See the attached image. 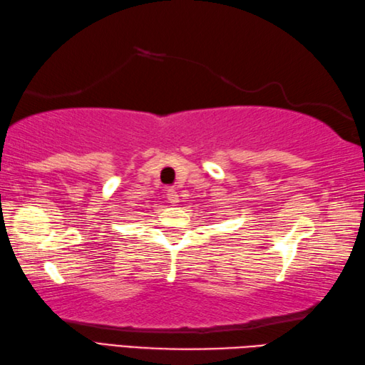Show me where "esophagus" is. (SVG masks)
<instances>
[{"label":"esophagus","mask_w":365,"mask_h":365,"mask_svg":"<svg viewBox=\"0 0 365 365\" xmlns=\"http://www.w3.org/2000/svg\"><path fill=\"white\" fill-rule=\"evenodd\" d=\"M167 198H168V201L172 205H176L178 201H180V195H178V192L173 190V189H168L167 190Z\"/></svg>","instance_id":"esophagus-1"}]
</instances>
